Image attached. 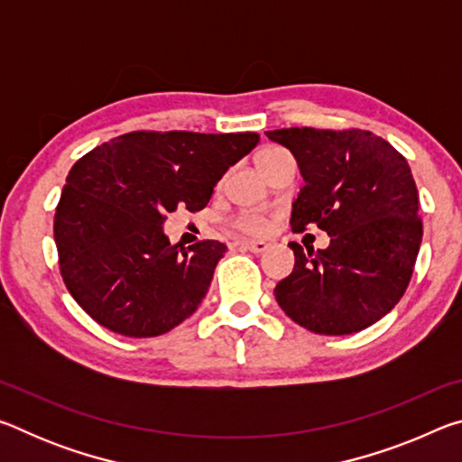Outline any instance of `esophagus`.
I'll use <instances>...</instances> for the list:
<instances>
[{"label":"esophagus","instance_id":"obj_1","mask_svg":"<svg viewBox=\"0 0 462 462\" xmlns=\"http://www.w3.org/2000/svg\"><path fill=\"white\" fill-rule=\"evenodd\" d=\"M240 246H242V248H246V250H250V253H254V254H261V253H264V250H267V242H263V240L240 242Z\"/></svg>","mask_w":462,"mask_h":462}]
</instances>
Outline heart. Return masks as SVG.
I'll use <instances>...</instances> for the list:
<instances>
[{"instance_id": "b5f03b06", "label": "heart", "mask_w": 462, "mask_h": 462, "mask_svg": "<svg viewBox=\"0 0 462 462\" xmlns=\"http://www.w3.org/2000/svg\"><path fill=\"white\" fill-rule=\"evenodd\" d=\"M283 152H285L283 148H277V146L263 148V151L256 154V165H259V169H263L267 162H271L275 156ZM267 228H269V217L263 214H242L234 220V230L242 234V236H259V234H263Z\"/></svg>"}]
</instances>
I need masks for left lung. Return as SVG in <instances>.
Returning a JSON list of instances; mask_svg holds the SVG:
<instances>
[{"mask_svg":"<svg viewBox=\"0 0 462 462\" xmlns=\"http://www.w3.org/2000/svg\"><path fill=\"white\" fill-rule=\"evenodd\" d=\"M269 140L295 156L306 185L293 201L291 230L318 226L324 250L289 242L291 275L281 279V310L308 330H365L402 300L421 242L420 198L408 161L369 130L281 128Z\"/></svg>","mask_w":462,"mask_h":462,"instance_id":"left-lung-1","label":"left lung"}]
</instances>
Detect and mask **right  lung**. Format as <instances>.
I'll list each match as a JSON object with an SVG mask.
<instances>
[{"instance_id": "add662e5", "label": "right lung", "mask_w": 462, "mask_h": 462, "mask_svg": "<svg viewBox=\"0 0 462 462\" xmlns=\"http://www.w3.org/2000/svg\"><path fill=\"white\" fill-rule=\"evenodd\" d=\"M254 132H130L69 171L54 214L60 275L99 326L152 338L189 318L226 253L217 240L171 245L162 224L208 206L226 171L259 144Z\"/></svg>"}]
</instances>
